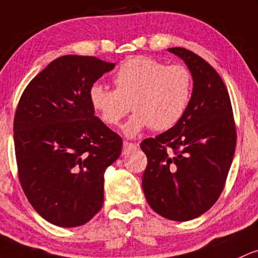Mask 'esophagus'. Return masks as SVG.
<instances>
[{
	"instance_id": "1",
	"label": "esophagus",
	"mask_w": 258,
	"mask_h": 258,
	"mask_svg": "<svg viewBox=\"0 0 258 258\" xmlns=\"http://www.w3.org/2000/svg\"><path fill=\"white\" fill-rule=\"evenodd\" d=\"M136 147H137V146H136L135 143H131V142H127V141H124V142H123V153L132 151V149H135Z\"/></svg>"
}]
</instances>
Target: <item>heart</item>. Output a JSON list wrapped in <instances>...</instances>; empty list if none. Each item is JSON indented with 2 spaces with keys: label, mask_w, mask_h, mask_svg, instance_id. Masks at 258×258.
Instances as JSON below:
<instances>
[{
  "label": "heart",
  "mask_w": 258,
  "mask_h": 258,
  "mask_svg": "<svg viewBox=\"0 0 258 258\" xmlns=\"http://www.w3.org/2000/svg\"><path fill=\"white\" fill-rule=\"evenodd\" d=\"M112 82L115 90L94 84L89 89V100L107 126H117L132 109L135 115L123 128L127 136H135L147 126L154 131L175 126L187 110L194 90V77L187 67L166 66L144 56L121 63Z\"/></svg>",
  "instance_id": "obj_1"
}]
</instances>
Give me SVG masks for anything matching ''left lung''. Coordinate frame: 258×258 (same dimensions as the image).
<instances>
[{
    "label": "left lung",
    "mask_w": 258,
    "mask_h": 258,
    "mask_svg": "<svg viewBox=\"0 0 258 258\" xmlns=\"http://www.w3.org/2000/svg\"><path fill=\"white\" fill-rule=\"evenodd\" d=\"M169 52L187 64L194 92L179 122L141 143L148 159L142 187L153 211L186 222L207 212L224 189L236 126L228 89L217 71L187 49L171 47Z\"/></svg>",
    "instance_id": "obj_1"
}]
</instances>
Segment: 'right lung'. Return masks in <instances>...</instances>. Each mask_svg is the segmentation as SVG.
<instances>
[{
	"instance_id": "1",
	"label": "right lung",
	"mask_w": 258,
	"mask_h": 258,
	"mask_svg": "<svg viewBox=\"0 0 258 258\" xmlns=\"http://www.w3.org/2000/svg\"><path fill=\"white\" fill-rule=\"evenodd\" d=\"M114 66L94 56H61L18 101V179L33 208L53 225H83L103 206L104 171L120 155L122 138L94 115L89 89Z\"/></svg>"
}]
</instances>
